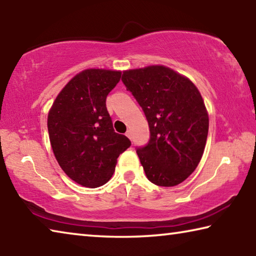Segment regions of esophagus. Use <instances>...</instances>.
Returning <instances> with one entry per match:
<instances>
[{
  "instance_id": "1",
  "label": "esophagus",
  "mask_w": 256,
  "mask_h": 256,
  "mask_svg": "<svg viewBox=\"0 0 256 256\" xmlns=\"http://www.w3.org/2000/svg\"><path fill=\"white\" fill-rule=\"evenodd\" d=\"M125 136H126L128 138H132V136H131V131H128V132H126V134H125Z\"/></svg>"
}]
</instances>
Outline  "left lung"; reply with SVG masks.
<instances>
[{
	"instance_id": "left-lung-1",
	"label": "left lung",
	"mask_w": 256,
	"mask_h": 256,
	"mask_svg": "<svg viewBox=\"0 0 256 256\" xmlns=\"http://www.w3.org/2000/svg\"><path fill=\"white\" fill-rule=\"evenodd\" d=\"M122 81L149 124V142L136 148L146 177L158 186L178 185L204 151L209 116L201 94L188 78L162 66L125 71Z\"/></svg>"
}]
</instances>
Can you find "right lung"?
Instances as JSON below:
<instances>
[{
  "label": "right lung",
  "mask_w": 256,
  "mask_h": 256,
  "mask_svg": "<svg viewBox=\"0 0 256 256\" xmlns=\"http://www.w3.org/2000/svg\"><path fill=\"white\" fill-rule=\"evenodd\" d=\"M118 71L90 68L76 74L48 112L50 141L60 168L86 188L102 186L131 141L114 131L106 98L118 84Z\"/></svg>",
  "instance_id": "1"
}]
</instances>
